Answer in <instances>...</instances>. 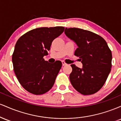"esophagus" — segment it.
<instances>
[{"mask_svg":"<svg viewBox=\"0 0 121 121\" xmlns=\"http://www.w3.org/2000/svg\"><path fill=\"white\" fill-rule=\"evenodd\" d=\"M62 66H65V65H66L67 64H66L65 63L64 61H62Z\"/></svg>","mask_w":121,"mask_h":121,"instance_id":"esophagus-1","label":"esophagus"}]
</instances>
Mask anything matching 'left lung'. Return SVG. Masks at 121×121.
<instances>
[{"instance_id":"8db88e82","label":"left lung","mask_w":121,"mask_h":121,"mask_svg":"<svg viewBox=\"0 0 121 121\" xmlns=\"http://www.w3.org/2000/svg\"><path fill=\"white\" fill-rule=\"evenodd\" d=\"M65 34L77 44L74 55L82 64L80 68L72 64L69 75L73 87L84 95L93 94L103 86L111 71L112 54L100 36L77 28H65Z\"/></svg>"}]
</instances>
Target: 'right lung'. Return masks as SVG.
<instances>
[{
	"label": "right lung",
	"mask_w": 121,
	"mask_h": 121,
	"mask_svg": "<svg viewBox=\"0 0 121 121\" xmlns=\"http://www.w3.org/2000/svg\"><path fill=\"white\" fill-rule=\"evenodd\" d=\"M64 27H41L30 30L18 39L12 55L13 70L21 85L36 95L45 93L52 88L62 66L44 60L54 39Z\"/></svg>",
	"instance_id": "add662e5"
}]
</instances>
